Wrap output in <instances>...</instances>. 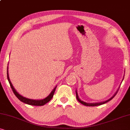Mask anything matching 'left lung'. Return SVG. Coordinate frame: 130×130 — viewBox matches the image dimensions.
I'll use <instances>...</instances> for the list:
<instances>
[{"mask_svg": "<svg viewBox=\"0 0 130 130\" xmlns=\"http://www.w3.org/2000/svg\"><path fill=\"white\" fill-rule=\"evenodd\" d=\"M123 79H124V78H123ZM122 79V80H123ZM118 89L117 91V92L115 93V94L114 95H113L112 97H111V98H109V100H107V101H104V102H97V103H87V102H84V101H81V100L79 99V97H78V93H77V92H76V99H77V100L78 101H79L80 103L81 104H83V105H85V106H89V107H95V106H98V105H102V104H105V103H107V102H108V101H110V100H111L115 96H116V95L117 94V92H118Z\"/></svg>", "mask_w": 130, "mask_h": 130, "instance_id": "obj_1", "label": "left lung"}]
</instances>
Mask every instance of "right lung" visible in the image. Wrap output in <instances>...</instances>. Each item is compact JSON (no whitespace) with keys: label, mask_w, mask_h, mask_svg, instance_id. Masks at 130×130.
I'll return each mask as SVG.
<instances>
[{"label":"right lung","mask_w":130,"mask_h":130,"mask_svg":"<svg viewBox=\"0 0 130 130\" xmlns=\"http://www.w3.org/2000/svg\"><path fill=\"white\" fill-rule=\"evenodd\" d=\"M7 76H8V79L9 83V84L10 85L11 88H12L13 92L14 94L15 95L16 97H17L18 99H19L20 101L24 102L25 104H28V105H34V106H42L43 105H45V104H46L47 102H48L49 101H51V100L52 99L53 96H54V92L55 91L56 86L55 88H54V89H53L52 92L50 93V94L48 96H47L46 98H44L43 100H31V99H29V98H25L24 96H22L21 95H20L19 93H18L17 91H16V89L14 88L13 86L12 85V83L10 81L9 77V74H8V69H7Z\"/></svg>","instance_id":"right-lung-1"}]
</instances>
